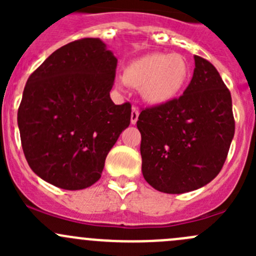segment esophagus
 <instances>
[{
  "instance_id": "1",
  "label": "esophagus",
  "mask_w": 256,
  "mask_h": 256,
  "mask_svg": "<svg viewBox=\"0 0 256 256\" xmlns=\"http://www.w3.org/2000/svg\"><path fill=\"white\" fill-rule=\"evenodd\" d=\"M138 114H140V112H138V110L136 109V108H132V110H131V124H134V125H135V124L138 122Z\"/></svg>"
}]
</instances>
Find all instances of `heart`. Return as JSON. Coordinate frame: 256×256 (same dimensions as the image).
I'll list each match as a JSON object with an SVG mask.
<instances>
[{"label": "heart", "instance_id": "obj_1", "mask_svg": "<svg viewBox=\"0 0 256 256\" xmlns=\"http://www.w3.org/2000/svg\"><path fill=\"white\" fill-rule=\"evenodd\" d=\"M190 78L188 62L180 54L148 53L128 62L122 80L138 88L147 104L166 105L177 99Z\"/></svg>", "mask_w": 256, "mask_h": 256}]
</instances>
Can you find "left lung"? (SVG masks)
Masks as SVG:
<instances>
[{
    "mask_svg": "<svg viewBox=\"0 0 256 256\" xmlns=\"http://www.w3.org/2000/svg\"><path fill=\"white\" fill-rule=\"evenodd\" d=\"M194 63L183 95L138 115L142 174L160 192L180 194L214 180L234 138L230 92L210 62L194 56Z\"/></svg>",
    "mask_w": 256,
    "mask_h": 256,
    "instance_id": "8db88e82",
    "label": "left lung"
}]
</instances>
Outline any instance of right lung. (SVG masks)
Instances as JSON below:
<instances>
[{"mask_svg":"<svg viewBox=\"0 0 256 256\" xmlns=\"http://www.w3.org/2000/svg\"><path fill=\"white\" fill-rule=\"evenodd\" d=\"M116 66L99 38H82L56 49L30 76L17 121L26 160L42 180L76 190L102 177L131 118L130 102L110 99Z\"/></svg>","mask_w":256,"mask_h":256,"instance_id":"obj_1","label":"right lung"}]
</instances>
